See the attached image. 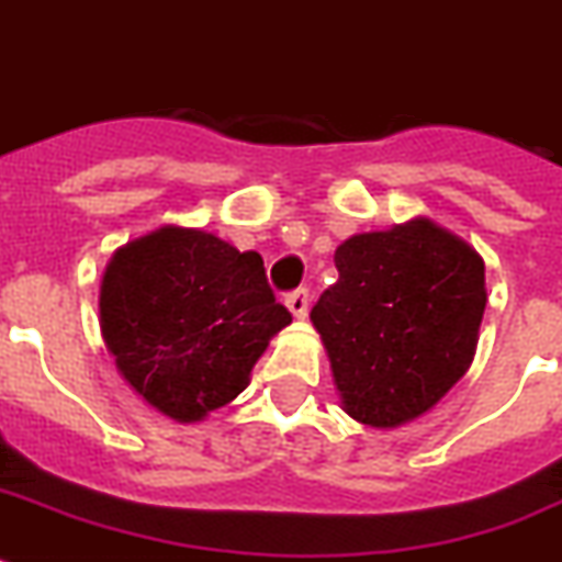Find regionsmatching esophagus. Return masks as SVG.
Returning <instances> with one entry per match:
<instances>
[{
  "label": "esophagus",
  "instance_id": "obj_1",
  "mask_svg": "<svg viewBox=\"0 0 562 562\" xmlns=\"http://www.w3.org/2000/svg\"><path fill=\"white\" fill-rule=\"evenodd\" d=\"M286 310H290L292 315H295V318H307V310H310V292L307 290H295V292H290V295H286Z\"/></svg>",
  "mask_w": 562,
  "mask_h": 562
}]
</instances>
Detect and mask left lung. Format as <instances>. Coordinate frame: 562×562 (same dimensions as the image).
Masks as SVG:
<instances>
[{"label": "left lung", "instance_id": "8db88e82", "mask_svg": "<svg viewBox=\"0 0 562 562\" xmlns=\"http://www.w3.org/2000/svg\"><path fill=\"white\" fill-rule=\"evenodd\" d=\"M310 313L341 411L375 430L419 419L468 373L485 313V261L430 217L361 232Z\"/></svg>", "mask_w": 562, "mask_h": 562}]
</instances>
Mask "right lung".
Returning a JSON list of instances; mask_svg holds the SVG:
<instances>
[{"mask_svg":"<svg viewBox=\"0 0 562 562\" xmlns=\"http://www.w3.org/2000/svg\"><path fill=\"white\" fill-rule=\"evenodd\" d=\"M290 322L261 255L194 226L166 224L123 244L100 284V330L117 373L180 425L229 405Z\"/></svg>","mask_w":562,"mask_h":562,"instance_id":"obj_1","label":"right lung"}]
</instances>
